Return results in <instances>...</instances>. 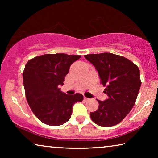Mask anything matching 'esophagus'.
I'll return each mask as SVG.
<instances>
[{
    "instance_id": "34e87169",
    "label": "esophagus",
    "mask_w": 158,
    "mask_h": 158,
    "mask_svg": "<svg viewBox=\"0 0 158 158\" xmlns=\"http://www.w3.org/2000/svg\"><path fill=\"white\" fill-rule=\"evenodd\" d=\"M84 100L85 101H89L90 100V99H88V98H87V97H84Z\"/></svg>"
}]
</instances>
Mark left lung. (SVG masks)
Segmentation results:
<instances>
[{"label":"left lung","instance_id":"left-lung-1","mask_svg":"<svg viewBox=\"0 0 158 158\" xmlns=\"http://www.w3.org/2000/svg\"><path fill=\"white\" fill-rule=\"evenodd\" d=\"M95 67L108 99L97 100L99 108L90 112L92 121L103 127L120 123L135 106L141 86L139 70L126 58L109 52L85 55Z\"/></svg>","mask_w":158,"mask_h":158}]
</instances>
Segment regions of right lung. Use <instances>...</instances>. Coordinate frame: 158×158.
I'll use <instances>...</instances> for the list:
<instances>
[{
  "label": "right lung",
  "mask_w": 158,
  "mask_h": 158,
  "mask_svg": "<svg viewBox=\"0 0 158 158\" xmlns=\"http://www.w3.org/2000/svg\"><path fill=\"white\" fill-rule=\"evenodd\" d=\"M81 56L45 54L28 61L23 72L26 98L35 117L49 126H61L70 119L73 105L83 100L81 94L61 91L64 78Z\"/></svg>",
  "instance_id": "1"
}]
</instances>
